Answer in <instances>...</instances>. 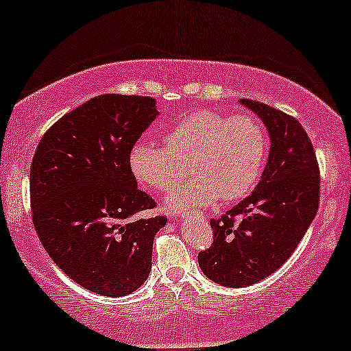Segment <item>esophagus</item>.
Instances as JSON below:
<instances>
[{"instance_id":"obj_1","label":"esophagus","mask_w":351,"mask_h":351,"mask_svg":"<svg viewBox=\"0 0 351 351\" xmlns=\"http://www.w3.org/2000/svg\"><path fill=\"white\" fill-rule=\"evenodd\" d=\"M175 216H183V213H181V211L180 213H175Z\"/></svg>"}]
</instances>
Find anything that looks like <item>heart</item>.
<instances>
[{"instance_id": "1", "label": "heart", "mask_w": 351, "mask_h": 351, "mask_svg": "<svg viewBox=\"0 0 351 351\" xmlns=\"http://www.w3.org/2000/svg\"><path fill=\"white\" fill-rule=\"evenodd\" d=\"M267 156V136L256 117L217 110L191 112L165 136V147L140 140L132 145L128 167L143 186L171 191L186 175L193 180L171 193L168 208L239 201L256 186Z\"/></svg>"}]
</instances>
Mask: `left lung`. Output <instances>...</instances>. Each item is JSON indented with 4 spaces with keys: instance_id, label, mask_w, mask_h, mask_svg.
<instances>
[{
    "instance_id": "obj_1",
    "label": "left lung",
    "mask_w": 351,
    "mask_h": 351,
    "mask_svg": "<svg viewBox=\"0 0 351 351\" xmlns=\"http://www.w3.org/2000/svg\"><path fill=\"white\" fill-rule=\"evenodd\" d=\"M259 115L271 152L252 195L211 219V247L198 254L201 271L224 287H247L280 267L317 215L320 170L315 150L299 120L263 102L241 100Z\"/></svg>"
}]
</instances>
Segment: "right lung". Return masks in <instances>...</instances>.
Wrapping results in <instances>:
<instances>
[{"instance_id":"1","label":"right lung","mask_w":351,"mask_h":351,"mask_svg":"<svg viewBox=\"0 0 351 351\" xmlns=\"http://www.w3.org/2000/svg\"><path fill=\"white\" fill-rule=\"evenodd\" d=\"M156 100L106 94L59 119L36 148L29 173L39 239L66 276L107 297L135 292L152 269L165 216L136 188L132 145L156 119Z\"/></svg>"}]
</instances>
